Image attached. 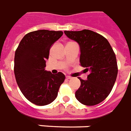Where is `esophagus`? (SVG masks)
<instances>
[{"label": "esophagus", "instance_id": "esophagus-1", "mask_svg": "<svg viewBox=\"0 0 131 131\" xmlns=\"http://www.w3.org/2000/svg\"><path fill=\"white\" fill-rule=\"evenodd\" d=\"M66 79H68V80H70V79H72V77H70V76H66Z\"/></svg>", "mask_w": 131, "mask_h": 131}]
</instances>
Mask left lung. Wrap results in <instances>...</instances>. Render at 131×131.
<instances>
[{"label":"left lung","instance_id":"obj_1","mask_svg":"<svg viewBox=\"0 0 131 131\" xmlns=\"http://www.w3.org/2000/svg\"><path fill=\"white\" fill-rule=\"evenodd\" d=\"M64 33L79 44L80 65L89 72L87 80L79 78L81 85L75 97L85 105L100 103L110 93L118 73L116 56L110 44L103 35L90 30Z\"/></svg>","mask_w":131,"mask_h":131}]
</instances>
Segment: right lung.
Listing matches in <instances>:
<instances>
[{
  "instance_id": "obj_1",
  "label": "right lung",
  "mask_w": 131,
  "mask_h": 131,
  "mask_svg": "<svg viewBox=\"0 0 131 131\" xmlns=\"http://www.w3.org/2000/svg\"><path fill=\"white\" fill-rule=\"evenodd\" d=\"M62 31L38 30L22 38L15 55L16 81L25 98L36 105L43 106L56 99L65 75L46 71L51 45L63 35Z\"/></svg>"
}]
</instances>
